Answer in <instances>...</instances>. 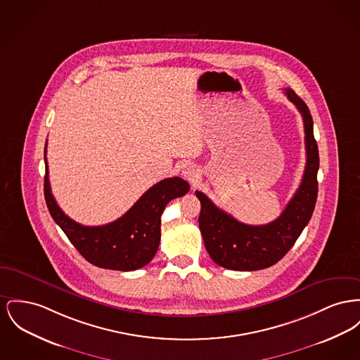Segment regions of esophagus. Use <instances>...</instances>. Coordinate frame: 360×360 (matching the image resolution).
<instances>
[{
    "instance_id": "1",
    "label": "esophagus",
    "mask_w": 360,
    "mask_h": 360,
    "mask_svg": "<svg viewBox=\"0 0 360 360\" xmlns=\"http://www.w3.org/2000/svg\"><path fill=\"white\" fill-rule=\"evenodd\" d=\"M182 174H184V176H185L191 184H194V182L197 181V178H198V169H195L194 166H191V165H188V166L184 167Z\"/></svg>"
}]
</instances>
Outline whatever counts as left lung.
Listing matches in <instances>:
<instances>
[{
  "mask_svg": "<svg viewBox=\"0 0 360 360\" xmlns=\"http://www.w3.org/2000/svg\"><path fill=\"white\" fill-rule=\"evenodd\" d=\"M285 95L303 117L306 167L299 189L283 213L268 224L249 226L217 208L204 193L195 191L201 202L198 226L204 245L212 259L223 268L258 271L275 265L294 246L314 211L319 156L313 118L309 107L292 89L285 88Z\"/></svg>",
  "mask_w": 360,
  "mask_h": 360,
  "instance_id": "8db88e82",
  "label": "left lung"
}]
</instances>
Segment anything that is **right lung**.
I'll use <instances>...</instances> for the list:
<instances>
[{
  "label": "right lung",
  "instance_id": "1",
  "mask_svg": "<svg viewBox=\"0 0 360 360\" xmlns=\"http://www.w3.org/2000/svg\"><path fill=\"white\" fill-rule=\"evenodd\" d=\"M47 146V143H46ZM44 198L54 221L68 239L95 266L112 271H136L155 257L160 243V216L171 200L185 195L191 186L179 178H167L146 191L129 211L105 226L89 227L72 220L51 194L44 148Z\"/></svg>",
  "mask_w": 360,
  "mask_h": 360
}]
</instances>
